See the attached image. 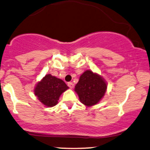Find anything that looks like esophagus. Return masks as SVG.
Instances as JSON below:
<instances>
[{"instance_id":"34e87169","label":"esophagus","mask_w":150,"mask_h":150,"mask_svg":"<svg viewBox=\"0 0 150 150\" xmlns=\"http://www.w3.org/2000/svg\"><path fill=\"white\" fill-rule=\"evenodd\" d=\"M67 85H68V86L70 88H72L74 87V83H72V82H69V83H67Z\"/></svg>"}]
</instances>
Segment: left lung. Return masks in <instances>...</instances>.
Masks as SVG:
<instances>
[{
  "mask_svg": "<svg viewBox=\"0 0 150 150\" xmlns=\"http://www.w3.org/2000/svg\"><path fill=\"white\" fill-rule=\"evenodd\" d=\"M107 88V83L100 75L86 70L81 75L74 90L82 104L91 107L100 101Z\"/></svg>",
  "mask_w": 150,
  "mask_h": 150,
  "instance_id": "obj_1",
  "label": "left lung"
}]
</instances>
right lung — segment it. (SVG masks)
<instances>
[{
  "label": "right lung",
  "mask_w": 150,
  "mask_h": 150,
  "mask_svg": "<svg viewBox=\"0 0 150 150\" xmlns=\"http://www.w3.org/2000/svg\"><path fill=\"white\" fill-rule=\"evenodd\" d=\"M68 88L63 80L49 74L36 83L34 94L43 105L51 107L57 104L61 95Z\"/></svg>",
  "instance_id": "right-lung-1"
}]
</instances>
